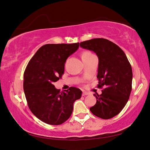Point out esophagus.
I'll return each mask as SVG.
<instances>
[{
    "instance_id": "34e87169",
    "label": "esophagus",
    "mask_w": 150,
    "mask_h": 150,
    "mask_svg": "<svg viewBox=\"0 0 150 150\" xmlns=\"http://www.w3.org/2000/svg\"><path fill=\"white\" fill-rule=\"evenodd\" d=\"M88 94H89V92H87L85 91L83 92V96H86V95H88Z\"/></svg>"
}]
</instances>
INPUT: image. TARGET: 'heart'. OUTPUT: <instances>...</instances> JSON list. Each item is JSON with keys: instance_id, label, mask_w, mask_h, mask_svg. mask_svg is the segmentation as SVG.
I'll return each mask as SVG.
<instances>
[{"instance_id": "1", "label": "heart", "mask_w": 150, "mask_h": 150, "mask_svg": "<svg viewBox=\"0 0 150 150\" xmlns=\"http://www.w3.org/2000/svg\"><path fill=\"white\" fill-rule=\"evenodd\" d=\"M92 56H93L92 53H91L90 51L86 50V51L83 52L82 54H81V58H82V59L83 60V59L88 58H89V57H91Z\"/></svg>"}]
</instances>
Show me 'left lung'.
Instances as JSON below:
<instances>
[{"label": "left lung", "instance_id": "left-lung-1", "mask_svg": "<svg viewBox=\"0 0 150 150\" xmlns=\"http://www.w3.org/2000/svg\"><path fill=\"white\" fill-rule=\"evenodd\" d=\"M98 57V88L102 94H94L96 103L90 108L98 117L109 119L116 116L127 104L132 91V71L122 49L108 39L98 38L80 43Z\"/></svg>", "mask_w": 150, "mask_h": 150}]
</instances>
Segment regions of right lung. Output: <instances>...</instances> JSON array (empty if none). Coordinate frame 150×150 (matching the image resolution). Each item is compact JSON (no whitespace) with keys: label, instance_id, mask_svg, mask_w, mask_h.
<instances>
[{"label":"right lung","instance_id":"right-lung-1","mask_svg":"<svg viewBox=\"0 0 150 150\" xmlns=\"http://www.w3.org/2000/svg\"><path fill=\"white\" fill-rule=\"evenodd\" d=\"M79 42L43 45L30 59L23 74V90L31 112L45 123L59 125L70 117L82 91L75 87L60 92L53 84L64 73L66 59Z\"/></svg>","mask_w":150,"mask_h":150}]
</instances>
